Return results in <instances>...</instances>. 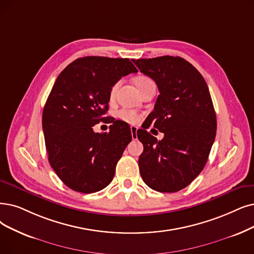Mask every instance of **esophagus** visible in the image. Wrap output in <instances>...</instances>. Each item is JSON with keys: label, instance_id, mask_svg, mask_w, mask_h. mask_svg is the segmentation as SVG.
Wrapping results in <instances>:
<instances>
[{"label": "esophagus", "instance_id": "34e87169", "mask_svg": "<svg viewBox=\"0 0 254 254\" xmlns=\"http://www.w3.org/2000/svg\"><path fill=\"white\" fill-rule=\"evenodd\" d=\"M130 129H131V136H132V139H136L137 138V134H136L137 128L135 126H131Z\"/></svg>", "mask_w": 254, "mask_h": 254}]
</instances>
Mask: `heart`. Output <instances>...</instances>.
Masks as SVG:
<instances>
[{"label": "heart", "instance_id": "b5f03b06", "mask_svg": "<svg viewBox=\"0 0 254 254\" xmlns=\"http://www.w3.org/2000/svg\"><path fill=\"white\" fill-rule=\"evenodd\" d=\"M134 83L135 85L137 86L138 90L140 92L141 89L145 88L147 85L153 83V81H152V79H150L149 77L147 76H144V75H139L137 77H135L134 79ZM119 86V82L114 84L113 87H111L110 89V98H114L116 92H117V88ZM117 117L122 120L126 122V123H129V124H136L138 123V122L140 121V115L137 113V111L133 110V109H127V108H123V109H120L118 113H117Z\"/></svg>", "mask_w": 254, "mask_h": 254}]
</instances>
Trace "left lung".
Masks as SVG:
<instances>
[{
	"label": "left lung",
	"mask_w": 254,
	"mask_h": 254,
	"mask_svg": "<svg viewBox=\"0 0 254 254\" xmlns=\"http://www.w3.org/2000/svg\"><path fill=\"white\" fill-rule=\"evenodd\" d=\"M132 62L158 87L147 121L165 134L157 140L147 130H137L144 145L138 158L141 178L154 190L178 191L203 170L216 137L217 119L208 86L197 68L178 56Z\"/></svg>",
	"instance_id": "obj_1"
}]
</instances>
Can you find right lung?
I'll use <instances>...</instances> for the list:
<instances>
[{"label": "right lung", "instance_id": "obj_1", "mask_svg": "<svg viewBox=\"0 0 254 254\" xmlns=\"http://www.w3.org/2000/svg\"><path fill=\"white\" fill-rule=\"evenodd\" d=\"M130 73L128 58L86 56L69 64L57 77L43 111L49 162L73 190L90 194L106 188L130 143V127L116 121L109 132L93 127L106 119L110 89Z\"/></svg>", "mask_w": 254, "mask_h": 254}]
</instances>
